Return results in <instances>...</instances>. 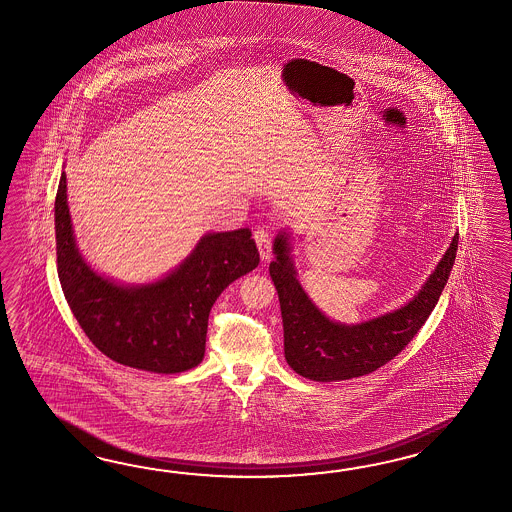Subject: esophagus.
Masks as SVG:
<instances>
[{"label":"esophagus","mask_w":512,"mask_h":512,"mask_svg":"<svg viewBox=\"0 0 512 512\" xmlns=\"http://www.w3.org/2000/svg\"><path fill=\"white\" fill-rule=\"evenodd\" d=\"M254 241H256V245H258V250H260L262 260L267 262V260L271 258V249H273V239H271L269 230H265V228H258V230H254Z\"/></svg>","instance_id":"34e87169"}]
</instances>
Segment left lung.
Masks as SVG:
<instances>
[{"instance_id":"1","label":"left lung","mask_w":512,"mask_h":512,"mask_svg":"<svg viewBox=\"0 0 512 512\" xmlns=\"http://www.w3.org/2000/svg\"><path fill=\"white\" fill-rule=\"evenodd\" d=\"M459 249L455 234L444 258L418 295L394 312L358 325L330 321L304 293L289 258V234L275 237V260L269 275L275 282L284 323V354L289 367L317 382L347 380L373 373L401 353L440 299Z\"/></svg>"}]
</instances>
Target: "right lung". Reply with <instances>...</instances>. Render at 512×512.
<instances>
[{"label":"right lung","mask_w":512,"mask_h":512,"mask_svg":"<svg viewBox=\"0 0 512 512\" xmlns=\"http://www.w3.org/2000/svg\"><path fill=\"white\" fill-rule=\"evenodd\" d=\"M249 228L211 232L169 275L124 286L83 260L66 202V174L55 197L57 273L66 302L98 351L122 366L182 373L206 351L211 306L239 276L260 263Z\"/></svg>","instance_id":"right-lung-1"}]
</instances>
